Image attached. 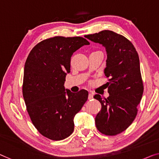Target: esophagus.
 Wrapping results in <instances>:
<instances>
[{
    "mask_svg": "<svg viewBox=\"0 0 159 159\" xmlns=\"http://www.w3.org/2000/svg\"><path fill=\"white\" fill-rule=\"evenodd\" d=\"M93 98V94L92 93H89V100H91V99H92Z\"/></svg>",
    "mask_w": 159,
    "mask_h": 159,
    "instance_id": "1",
    "label": "esophagus"
}]
</instances>
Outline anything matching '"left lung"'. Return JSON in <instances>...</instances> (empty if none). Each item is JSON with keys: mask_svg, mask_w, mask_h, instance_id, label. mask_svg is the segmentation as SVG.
<instances>
[{"mask_svg": "<svg viewBox=\"0 0 159 159\" xmlns=\"http://www.w3.org/2000/svg\"><path fill=\"white\" fill-rule=\"evenodd\" d=\"M102 44L107 52L104 73L109 96H93L101 104L95 121L97 129L107 136L124 131L134 121L143 92L138 53L132 43L122 35L105 30L85 35Z\"/></svg>", "mask_w": 159, "mask_h": 159, "instance_id": "8db88e82", "label": "left lung"}]
</instances>
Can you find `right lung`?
Returning <instances> with one entry per match:
<instances>
[{"label": "right lung", "instance_id": "1", "mask_svg": "<svg viewBox=\"0 0 159 159\" xmlns=\"http://www.w3.org/2000/svg\"><path fill=\"white\" fill-rule=\"evenodd\" d=\"M89 44L82 37L55 36L39 43L28 54L23 98L35 129L51 140H63L72 134L73 118L88 99L86 90L66 91L64 83L73 53Z\"/></svg>", "mask_w": 159, "mask_h": 159}]
</instances>
